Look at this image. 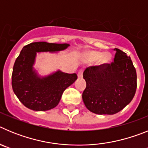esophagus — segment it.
Segmentation results:
<instances>
[{
	"mask_svg": "<svg viewBox=\"0 0 148 148\" xmlns=\"http://www.w3.org/2000/svg\"><path fill=\"white\" fill-rule=\"evenodd\" d=\"M82 75H83V70H79L78 72V78H82Z\"/></svg>",
	"mask_w": 148,
	"mask_h": 148,
	"instance_id": "obj_1",
	"label": "esophagus"
}]
</instances>
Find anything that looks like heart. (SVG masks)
Returning <instances> with one entry per match:
<instances>
[{
	"label": "heart",
	"instance_id": "1",
	"mask_svg": "<svg viewBox=\"0 0 148 148\" xmlns=\"http://www.w3.org/2000/svg\"><path fill=\"white\" fill-rule=\"evenodd\" d=\"M86 56L90 61H95L99 59V64L100 65L108 64L111 59V56L109 53H104L101 55V53L97 51H89L86 54Z\"/></svg>",
	"mask_w": 148,
	"mask_h": 148
}]
</instances>
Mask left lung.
<instances>
[{"instance_id": "obj_1", "label": "left lung", "mask_w": 148, "mask_h": 148, "mask_svg": "<svg viewBox=\"0 0 148 148\" xmlns=\"http://www.w3.org/2000/svg\"><path fill=\"white\" fill-rule=\"evenodd\" d=\"M114 50L113 62L90 66L83 73L87 84L83 101L95 114H116L131 101L136 93V71L130 57L119 49Z\"/></svg>"}]
</instances>
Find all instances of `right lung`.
Listing matches in <instances>:
<instances>
[{
	"label": "right lung",
	"instance_id": "add662e5",
	"mask_svg": "<svg viewBox=\"0 0 148 148\" xmlns=\"http://www.w3.org/2000/svg\"><path fill=\"white\" fill-rule=\"evenodd\" d=\"M69 46L40 41L23 47L14 64L12 86L17 97L27 108L46 111L56 108L64 91L76 81L75 73L69 74L61 70L40 77L33 67L37 53H56Z\"/></svg>",
	"mask_w": 148,
	"mask_h": 148
}]
</instances>
